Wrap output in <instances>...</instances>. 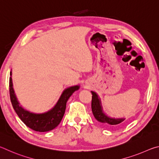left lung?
Wrapping results in <instances>:
<instances>
[{"label":"left lung","mask_w":159,"mask_h":159,"mask_svg":"<svg viewBox=\"0 0 159 159\" xmlns=\"http://www.w3.org/2000/svg\"><path fill=\"white\" fill-rule=\"evenodd\" d=\"M92 93V111L95 119L98 121L109 127H116V126L122 125L125 123V118H114L109 116L103 111L102 106L101 99L97 93L91 91Z\"/></svg>","instance_id":"left-lung-1"}]
</instances>
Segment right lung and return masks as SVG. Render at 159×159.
<instances>
[{"instance_id": "1", "label": "right lung", "mask_w": 159, "mask_h": 159, "mask_svg": "<svg viewBox=\"0 0 159 159\" xmlns=\"http://www.w3.org/2000/svg\"><path fill=\"white\" fill-rule=\"evenodd\" d=\"M10 96L13 108L25 124L38 132H48L53 130L60 124L65 112L66 102L75 91L80 88L79 85L71 86L64 89L57 103L52 109L44 113H34L26 109L18 101L13 88L12 70L10 73Z\"/></svg>"}]
</instances>
